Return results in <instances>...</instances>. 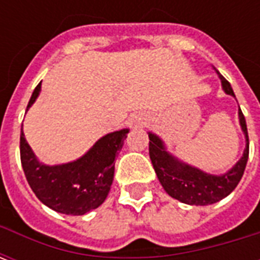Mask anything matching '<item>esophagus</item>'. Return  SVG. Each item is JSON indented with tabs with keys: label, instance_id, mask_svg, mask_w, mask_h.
Instances as JSON below:
<instances>
[{
	"label": "esophagus",
	"instance_id": "34e87169",
	"mask_svg": "<svg viewBox=\"0 0 260 260\" xmlns=\"http://www.w3.org/2000/svg\"><path fill=\"white\" fill-rule=\"evenodd\" d=\"M142 124H143V118H141V117H136V115H134V117L131 118V125L138 126V125H142Z\"/></svg>",
	"mask_w": 260,
	"mask_h": 260
}]
</instances>
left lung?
I'll return each instance as SVG.
<instances>
[{"label": "left lung", "mask_w": 260, "mask_h": 260, "mask_svg": "<svg viewBox=\"0 0 260 260\" xmlns=\"http://www.w3.org/2000/svg\"><path fill=\"white\" fill-rule=\"evenodd\" d=\"M216 72L221 80L223 90L230 96L235 97L229 80L225 79L223 75H220L218 71ZM238 117H240L241 129L246 139L245 150L242 153V157L235 163L234 167L221 175L207 174L189 164L182 163L171 153L167 152L164 142L157 135L149 132V141H150L149 142V156L152 160L153 169L156 171L164 191L171 198L186 205L206 206V205H213L216 202L221 201L234 191L235 186L238 185V182L242 178L248 156H249L248 129H246L245 117L241 111V108L238 110Z\"/></svg>", "instance_id": "left-lung-1"}]
</instances>
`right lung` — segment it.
<instances>
[{
    "instance_id": "right-lung-1",
    "label": "right lung",
    "mask_w": 260,
    "mask_h": 260,
    "mask_svg": "<svg viewBox=\"0 0 260 260\" xmlns=\"http://www.w3.org/2000/svg\"><path fill=\"white\" fill-rule=\"evenodd\" d=\"M42 82L36 86L27 108L36 102ZM129 129L107 134L75 161L58 166L40 163L20 134V161L26 180L39 201L55 212L82 216L106 201L114 180V160Z\"/></svg>"
}]
</instances>
